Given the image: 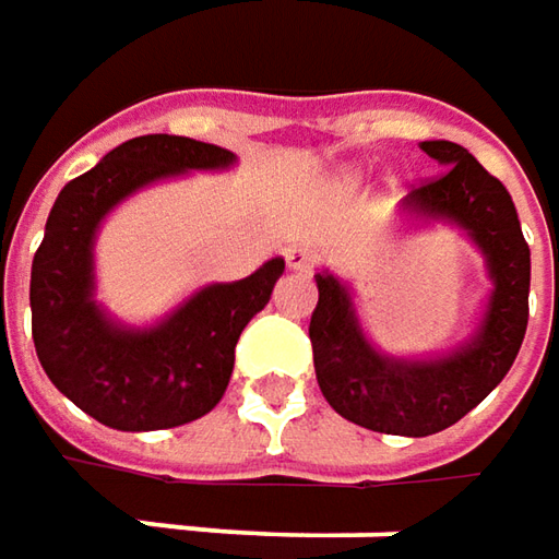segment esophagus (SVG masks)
<instances>
[{"instance_id": "1", "label": "esophagus", "mask_w": 559, "mask_h": 559, "mask_svg": "<svg viewBox=\"0 0 559 559\" xmlns=\"http://www.w3.org/2000/svg\"><path fill=\"white\" fill-rule=\"evenodd\" d=\"M286 264L295 273H308L313 267V251H308V248H289L286 251Z\"/></svg>"}]
</instances>
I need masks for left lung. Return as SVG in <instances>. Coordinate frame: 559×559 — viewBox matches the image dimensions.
I'll use <instances>...</instances> for the list:
<instances>
[{
  "label": "left lung",
  "instance_id": "obj_1",
  "mask_svg": "<svg viewBox=\"0 0 559 559\" xmlns=\"http://www.w3.org/2000/svg\"><path fill=\"white\" fill-rule=\"evenodd\" d=\"M441 174L407 192L401 207L423 221H448L485 254L491 295L476 333L441 357L404 360L376 352L357 323L352 292L317 273L311 313L313 370L338 417L389 436H432L466 417L520 355L528 323V246L513 199L463 145L419 142Z\"/></svg>",
  "mask_w": 559,
  "mask_h": 559
}]
</instances>
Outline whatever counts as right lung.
<instances>
[{
  "label": "right lung",
  "mask_w": 559,
  "mask_h": 559,
  "mask_svg": "<svg viewBox=\"0 0 559 559\" xmlns=\"http://www.w3.org/2000/svg\"><path fill=\"white\" fill-rule=\"evenodd\" d=\"M233 152L189 136H136L64 186L33 254V345L46 376L83 414L120 432L170 429L224 397L236 342L264 311L286 261L273 258L236 283H214L162 323L120 326L93 298V246L111 207L148 183L189 170H224Z\"/></svg>",
  "instance_id": "add662e5"
}]
</instances>
